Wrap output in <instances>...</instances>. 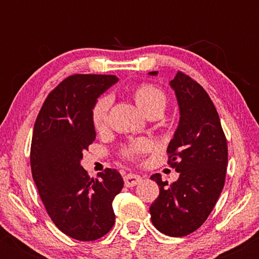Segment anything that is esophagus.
I'll return each mask as SVG.
<instances>
[{"mask_svg":"<svg viewBox=\"0 0 259 259\" xmlns=\"http://www.w3.org/2000/svg\"><path fill=\"white\" fill-rule=\"evenodd\" d=\"M141 180L142 178L138 174H126L125 177H124V183H125V186L127 187L136 186L138 184L141 183Z\"/></svg>","mask_w":259,"mask_h":259,"instance_id":"34e87169","label":"esophagus"}]
</instances>
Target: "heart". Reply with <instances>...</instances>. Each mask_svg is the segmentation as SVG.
<instances>
[{"mask_svg": "<svg viewBox=\"0 0 259 259\" xmlns=\"http://www.w3.org/2000/svg\"><path fill=\"white\" fill-rule=\"evenodd\" d=\"M134 97H135L136 105L146 114L151 111H163L165 107V102H167L165 94L163 92L162 89L152 84H142L138 86L135 94H134ZM109 106H111V97L103 96L97 101L96 105L92 108V124H94V126L97 130L105 127ZM150 148L151 142L148 140L141 139L139 141L134 142L130 146L124 148L123 154L126 158H134V157L139 156V154L147 152Z\"/></svg>", "mask_w": 259, "mask_h": 259, "instance_id": "heart-1", "label": "heart"}]
</instances>
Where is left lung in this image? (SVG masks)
I'll return each instance as SVG.
<instances>
[{"instance_id":"left-lung-1","label":"left lung","mask_w":259,"mask_h":259,"mask_svg":"<svg viewBox=\"0 0 259 259\" xmlns=\"http://www.w3.org/2000/svg\"><path fill=\"white\" fill-rule=\"evenodd\" d=\"M156 76L158 72H150ZM175 92L180 118L167 152L179 179L168 186L160 174L151 179L159 196L151 204L152 224L160 233L180 237L206 222L224 187L228 145L212 100L200 84L178 72L169 82Z\"/></svg>"}]
</instances>
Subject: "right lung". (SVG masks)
<instances>
[{"instance_id":"add662e5","label":"right lung","mask_w":259,"mask_h":259,"mask_svg":"<svg viewBox=\"0 0 259 259\" xmlns=\"http://www.w3.org/2000/svg\"><path fill=\"white\" fill-rule=\"evenodd\" d=\"M118 80L68 76L50 92L34 125L30 164L38 195L56 227L79 241L100 239L115 222L112 202L123 189V178L107 168L100 179H90L80 160L96 139L92 108Z\"/></svg>"}]
</instances>
